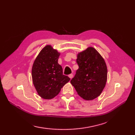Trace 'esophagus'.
Masks as SVG:
<instances>
[{
  "label": "esophagus",
  "mask_w": 135,
  "mask_h": 135,
  "mask_svg": "<svg viewBox=\"0 0 135 135\" xmlns=\"http://www.w3.org/2000/svg\"><path fill=\"white\" fill-rule=\"evenodd\" d=\"M69 78H70V79H71L73 77V74H70L69 75Z\"/></svg>",
  "instance_id": "1"
}]
</instances>
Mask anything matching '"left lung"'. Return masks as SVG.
I'll return each mask as SVG.
<instances>
[{
    "instance_id": "left-lung-1",
    "label": "left lung",
    "mask_w": 135,
    "mask_h": 135,
    "mask_svg": "<svg viewBox=\"0 0 135 135\" xmlns=\"http://www.w3.org/2000/svg\"><path fill=\"white\" fill-rule=\"evenodd\" d=\"M77 63L79 68L70 83L80 97L92 100L100 96L105 86V62L96 49L89 47L78 54Z\"/></svg>"
}]
</instances>
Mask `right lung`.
<instances>
[{
    "label": "right lung",
    "instance_id": "1",
    "mask_svg": "<svg viewBox=\"0 0 135 135\" xmlns=\"http://www.w3.org/2000/svg\"><path fill=\"white\" fill-rule=\"evenodd\" d=\"M60 55L50 45H47L39 52L32 66L33 84L38 94L44 99L56 96L70 80L63 74L62 68L58 63Z\"/></svg>",
    "mask_w": 135,
    "mask_h": 135
}]
</instances>
